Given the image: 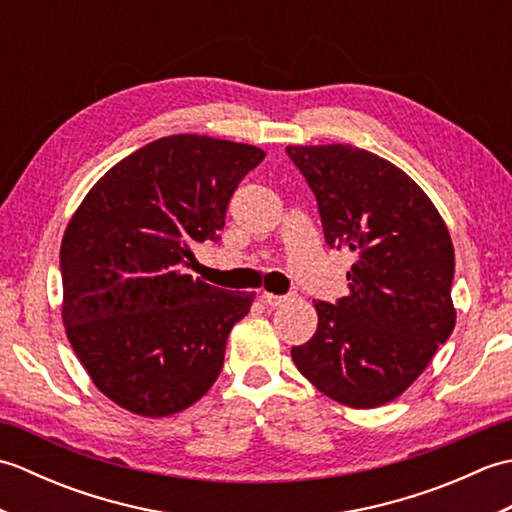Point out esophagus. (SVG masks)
Masks as SVG:
<instances>
[{"label":"esophagus","mask_w":512,"mask_h":512,"mask_svg":"<svg viewBox=\"0 0 512 512\" xmlns=\"http://www.w3.org/2000/svg\"><path fill=\"white\" fill-rule=\"evenodd\" d=\"M262 299H264L266 306L277 308V306H284V303L290 299V295H273V292H264Z\"/></svg>","instance_id":"esophagus-1"}]
</instances>
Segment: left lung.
<instances>
[{
	"label": "left lung",
	"instance_id": "obj_1",
	"mask_svg": "<svg viewBox=\"0 0 512 512\" xmlns=\"http://www.w3.org/2000/svg\"><path fill=\"white\" fill-rule=\"evenodd\" d=\"M317 198L325 244L350 248V295L314 301L292 361L325 396L372 409L398 398L455 328L447 224L407 173L350 145L286 147Z\"/></svg>",
	"mask_w": 512,
	"mask_h": 512
}]
</instances>
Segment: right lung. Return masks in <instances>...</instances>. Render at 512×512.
I'll return each mask as SVG.
<instances>
[{
  "instance_id": "right-lung-1",
  "label": "right lung",
  "mask_w": 512,
  "mask_h": 512,
  "mask_svg": "<svg viewBox=\"0 0 512 512\" xmlns=\"http://www.w3.org/2000/svg\"><path fill=\"white\" fill-rule=\"evenodd\" d=\"M264 151L178 134L123 158L85 195L61 242L63 323L94 385L138 416H171L220 376L253 295L193 279L239 182Z\"/></svg>"
}]
</instances>
